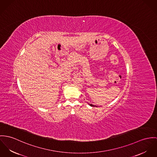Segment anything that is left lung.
Returning a JSON list of instances; mask_svg holds the SVG:
<instances>
[{
	"mask_svg": "<svg viewBox=\"0 0 157 157\" xmlns=\"http://www.w3.org/2000/svg\"><path fill=\"white\" fill-rule=\"evenodd\" d=\"M89 104V105H90L91 106H93V107H95V106H96V107H97V106H96V105H92L91 104Z\"/></svg>",
	"mask_w": 157,
	"mask_h": 157,
	"instance_id": "8db88e82",
	"label": "left lung"
}]
</instances>
